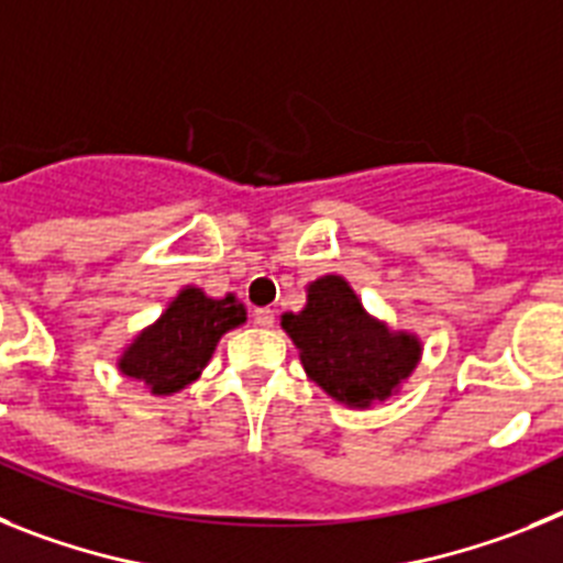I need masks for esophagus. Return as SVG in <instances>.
<instances>
[{
	"label": "esophagus",
	"mask_w": 563,
	"mask_h": 563,
	"mask_svg": "<svg viewBox=\"0 0 563 563\" xmlns=\"http://www.w3.org/2000/svg\"><path fill=\"white\" fill-rule=\"evenodd\" d=\"M254 322L268 329V325H275V309H254Z\"/></svg>",
	"instance_id": "esophagus-1"
}]
</instances>
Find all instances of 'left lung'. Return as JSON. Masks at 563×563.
Wrapping results in <instances>:
<instances>
[{
	"label": "left lung",
	"instance_id": "1",
	"mask_svg": "<svg viewBox=\"0 0 563 563\" xmlns=\"http://www.w3.org/2000/svg\"><path fill=\"white\" fill-rule=\"evenodd\" d=\"M283 329L300 349L306 374L325 394L345 405L365 408L417 368V336L390 334L371 320L342 277H320L309 286L300 314L283 317Z\"/></svg>",
	"mask_w": 563,
	"mask_h": 563
}]
</instances>
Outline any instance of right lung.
I'll return each instance as SVG.
<instances>
[{
  "label": "right lung",
  "instance_id": "right-lung-1",
  "mask_svg": "<svg viewBox=\"0 0 563 563\" xmlns=\"http://www.w3.org/2000/svg\"><path fill=\"white\" fill-rule=\"evenodd\" d=\"M243 320L246 311L234 297L209 300L198 288H184L161 320L124 351L119 365L153 394H175L198 379L218 340Z\"/></svg>",
  "mask_w": 563,
  "mask_h": 563
}]
</instances>
